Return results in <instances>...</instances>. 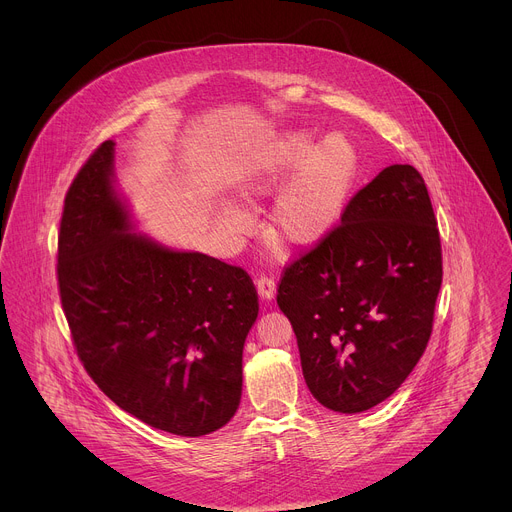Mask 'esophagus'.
Here are the masks:
<instances>
[{"instance_id":"34e87169","label":"esophagus","mask_w":512,"mask_h":512,"mask_svg":"<svg viewBox=\"0 0 512 512\" xmlns=\"http://www.w3.org/2000/svg\"><path fill=\"white\" fill-rule=\"evenodd\" d=\"M275 279L271 275H261L257 279V291H259V298L265 302H271L275 298Z\"/></svg>"}]
</instances>
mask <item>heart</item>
<instances>
[{
    "label": "heart",
    "mask_w": 512,
    "mask_h": 512,
    "mask_svg": "<svg viewBox=\"0 0 512 512\" xmlns=\"http://www.w3.org/2000/svg\"><path fill=\"white\" fill-rule=\"evenodd\" d=\"M294 169L297 172L271 200L265 229L279 243L306 247L336 227L354 180L356 154L340 133L314 145V137L304 129L285 131L241 182V196L247 202L269 196ZM223 223L237 239L255 229L253 214L241 206L223 208Z\"/></svg>",
    "instance_id": "heart-1"
}]
</instances>
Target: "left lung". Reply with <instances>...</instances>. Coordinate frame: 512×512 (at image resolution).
<instances>
[{
	"instance_id": "8db88e82",
	"label": "left lung",
	"mask_w": 512,
	"mask_h": 512,
	"mask_svg": "<svg viewBox=\"0 0 512 512\" xmlns=\"http://www.w3.org/2000/svg\"><path fill=\"white\" fill-rule=\"evenodd\" d=\"M421 174L393 164L340 225L287 265L277 306L296 332L310 393L338 413L391 397L421 358L442 285V245Z\"/></svg>"
}]
</instances>
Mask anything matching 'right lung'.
I'll use <instances>...</instances> for the list:
<instances>
[{"instance_id":"1","label":"right lung","mask_w":512,"mask_h":512,"mask_svg":"<svg viewBox=\"0 0 512 512\" xmlns=\"http://www.w3.org/2000/svg\"><path fill=\"white\" fill-rule=\"evenodd\" d=\"M115 182L107 139L64 198L56 269L77 354L139 421L184 437L212 433L241 403L255 285L241 267L135 233Z\"/></svg>"}]
</instances>
